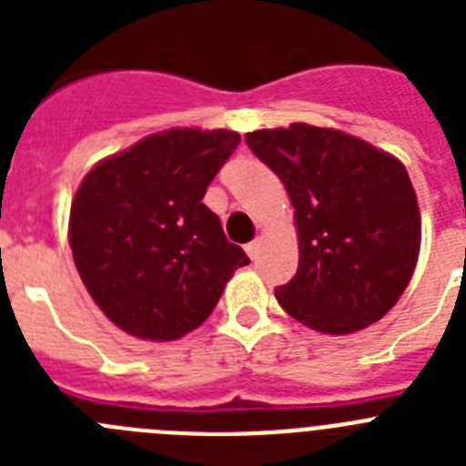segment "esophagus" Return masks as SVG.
<instances>
[{
  "instance_id": "obj_1",
  "label": "esophagus",
  "mask_w": 466,
  "mask_h": 466,
  "mask_svg": "<svg viewBox=\"0 0 466 466\" xmlns=\"http://www.w3.org/2000/svg\"><path fill=\"white\" fill-rule=\"evenodd\" d=\"M245 252H247V257L252 258V261H257L258 258V254H261V240H252L249 242V245H245Z\"/></svg>"
}]
</instances>
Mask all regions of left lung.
<instances>
[{"label":"left lung","mask_w":466,"mask_h":466,"mask_svg":"<svg viewBox=\"0 0 466 466\" xmlns=\"http://www.w3.org/2000/svg\"><path fill=\"white\" fill-rule=\"evenodd\" d=\"M294 205L299 270L279 306L322 333L378 322L413 278L420 209L406 167L364 139L291 123L245 137Z\"/></svg>","instance_id":"obj_1"}]
</instances>
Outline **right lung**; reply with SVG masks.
Wrapping results in <instances>:
<instances>
[{"mask_svg":"<svg viewBox=\"0 0 466 466\" xmlns=\"http://www.w3.org/2000/svg\"><path fill=\"white\" fill-rule=\"evenodd\" d=\"M240 135L172 127L93 167L74 196L69 245L86 289L123 331L177 340L205 322L249 258L205 191Z\"/></svg>","mask_w":466,"mask_h":466,"instance_id":"add662e5","label":"right lung"}]
</instances>
